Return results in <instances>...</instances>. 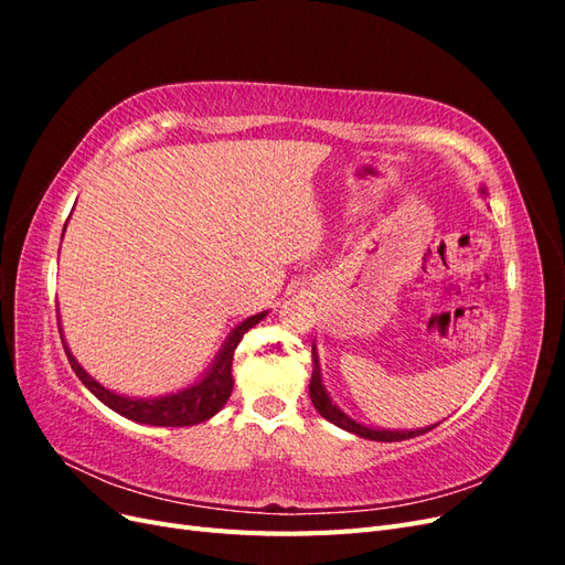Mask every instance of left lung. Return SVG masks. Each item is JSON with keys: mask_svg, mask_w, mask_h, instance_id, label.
<instances>
[{"mask_svg": "<svg viewBox=\"0 0 565 565\" xmlns=\"http://www.w3.org/2000/svg\"><path fill=\"white\" fill-rule=\"evenodd\" d=\"M309 393H311V401H313L316 409H318V413H320L324 419L337 424L339 429H347V431H351V434H355V436H361V438L382 440V443H396V440L422 436V434H426V431H431L434 426H436V424H434V426H426V429H415V431H386V429H370V426L358 424L355 419H351L349 415L341 413V409H339L337 405H332V401H330V396H328V391H324L322 380H320V365H318V353H316V349H313V377H311V384H309Z\"/></svg>", "mask_w": 565, "mask_h": 565, "instance_id": "obj_1", "label": "left lung"}]
</instances>
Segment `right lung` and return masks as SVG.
<instances>
[{"label":"right lung","instance_id":"add662e5","mask_svg":"<svg viewBox=\"0 0 565 565\" xmlns=\"http://www.w3.org/2000/svg\"><path fill=\"white\" fill-rule=\"evenodd\" d=\"M264 316H266V311L256 313V316L247 318L245 322L237 324V328L231 332V337L226 339L224 349L218 351L212 370L204 374L198 384L188 386L183 391H177V393H169V396H162V398H146V401L117 396V393L100 386L94 377H89V374L84 372V367L75 361V355L67 351L63 334H61V341H63V349L67 355V363H71V367L75 370L79 382L87 386L100 403H106L110 409H115L117 415H122V417H127L131 422H139V424H150V426H193L200 422H207L210 417H214L218 413L221 407L226 405L231 391H233V374H231L233 353H235L237 344H241L245 332L249 328H254L256 322H262Z\"/></svg>","mask_w":565,"mask_h":565}]
</instances>
